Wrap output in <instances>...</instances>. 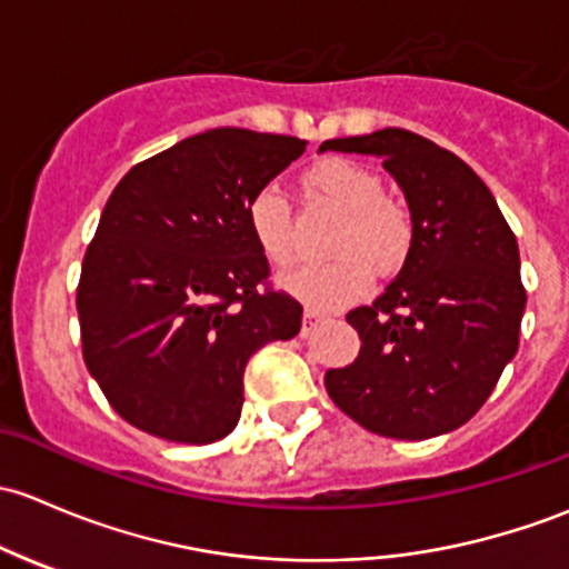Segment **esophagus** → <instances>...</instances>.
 I'll list each match as a JSON object with an SVG mask.
<instances>
[{
    "mask_svg": "<svg viewBox=\"0 0 569 569\" xmlns=\"http://www.w3.org/2000/svg\"><path fill=\"white\" fill-rule=\"evenodd\" d=\"M303 320H307V323L312 326V323H320V320H323V315L315 312V309H307V315H303Z\"/></svg>",
    "mask_w": 569,
    "mask_h": 569,
    "instance_id": "1",
    "label": "esophagus"
}]
</instances>
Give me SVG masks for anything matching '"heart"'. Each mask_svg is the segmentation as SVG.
I'll return each mask as SVG.
<instances>
[{
    "label": "heart",
    "instance_id": "b5f03b06",
    "mask_svg": "<svg viewBox=\"0 0 569 569\" xmlns=\"http://www.w3.org/2000/svg\"><path fill=\"white\" fill-rule=\"evenodd\" d=\"M303 183L318 202L339 213L326 246L333 260L292 268L279 277V287L312 309H339L370 287V266L378 273L402 266L413 238L411 216L383 194L375 169L350 158H323L307 169ZM246 224L273 266H287L296 257L292 210L277 183L260 186L249 197Z\"/></svg>",
    "mask_w": 569,
    "mask_h": 569
}]
</instances>
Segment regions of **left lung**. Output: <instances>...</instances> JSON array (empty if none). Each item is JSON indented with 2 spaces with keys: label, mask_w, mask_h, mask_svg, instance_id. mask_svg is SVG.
Instances as JSON below:
<instances>
[{
  "label": "left lung",
  "mask_w": 569,
  "mask_h": 569,
  "mask_svg": "<svg viewBox=\"0 0 569 569\" xmlns=\"http://www.w3.org/2000/svg\"><path fill=\"white\" fill-rule=\"evenodd\" d=\"M375 156L411 210V249L370 307L348 312L361 350L326 372L328 397L370 432L421 441L466 425L518 353L526 290L496 197L449 150L402 128L328 139Z\"/></svg>",
  "instance_id": "1"
}]
</instances>
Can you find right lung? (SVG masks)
Returning a JSON list of instances; mask_svg holds the SVG:
<instances>
[{"mask_svg": "<svg viewBox=\"0 0 569 569\" xmlns=\"http://www.w3.org/2000/svg\"><path fill=\"white\" fill-rule=\"evenodd\" d=\"M307 150L213 128L137 163L111 191L81 266L84 365L128 425L174 443L236 430L243 372L301 331V303L260 290L268 260L246 202Z\"/></svg>", "mask_w": 569, "mask_h": 569, "instance_id": "add662e5", "label": "right lung"}]
</instances>
